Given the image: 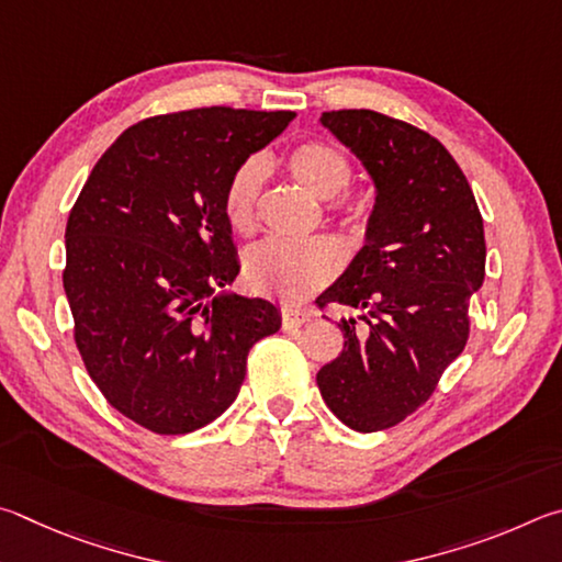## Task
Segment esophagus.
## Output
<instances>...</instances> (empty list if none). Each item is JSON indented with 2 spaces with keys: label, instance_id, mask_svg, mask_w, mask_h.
Returning <instances> with one entry per match:
<instances>
[{
  "label": "esophagus",
  "instance_id": "esophagus-1",
  "mask_svg": "<svg viewBox=\"0 0 562 562\" xmlns=\"http://www.w3.org/2000/svg\"><path fill=\"white\" fill-rule=\"evenodd\" d=\"M281 316H283V328H301V326H306V323L313 318L308 311H303V308H283L281 311Z\"/></svg>",
  "mask_w": 562,
  "mask_h": 562
}]
</instances>
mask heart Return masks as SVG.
Here are the masks:
<instances>
[{
	"instance_id": "heart-1",
	"label": "heart",
	"mask_w": 562,
	"mask_h": 562,
	"mask_svg": "<svg viewBox=\"0 0 562 562\" xmlns=\"http://www.w3.org/2000/svg\"><path fill=\"white\" fill-rule=\"evenodd\" d=\"M296 180L318 200H333L348 190L352 170L348 157L328 143H301L289 155ZM266 165L259 157L241 162L224 192V214L234 229L249 232L256 224V206L263 187ZM340 266L338 246L328 239L293 241L271 236L254 244L244 256V273L254 289L279 299H303L323 286Z\"/></svg>"
}]
</instances>
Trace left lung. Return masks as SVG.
<instances>
[{
	"mask_svg": "<svg viewBox=\"0 0 562 562\" xmlns=\"http://www.w3.org/2000/svg\"><path fill=\"white\" fill-rule=\"evenodd\" d=\"M321 125L358 157L375 202L366 241L318 296L346 346L316 375L342 425L382 431L435 392L469 338V299L484 283L486 241L474 192L437 137L378 111H330Z\"/></svg>",
	"mask_w": 562,
	"mask_h": 562,
	"instance_id": "8db88e82",
	"label": "left lung"
}]
</instances>
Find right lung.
I'll list each match as a JSON object with an SVG mask.
<instances>
[{
  "instance_id": "right-lung-1",
  "label": "right lung",
  "mask_w": 562,
  "mask_h": 562,
  "mask_svg": "<svg viewBox=\"0 0 562 562\" xmlns=\"http://www.w3.org/2000/svg\"><path fill=\"white\" fill-rule=\"evenodd\" d=\"M296 117L212 105L135 123L88 175L66 224L76 346L111 405L157 435L210 425L239 395L246 356L281 328L234 293L224 192Z\"/></svg>"
}]
</instances>
